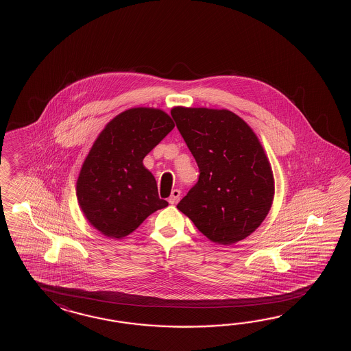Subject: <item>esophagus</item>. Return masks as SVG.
<instances>
[{
    "mask_svg": "<svg viewBox=\"0 0 351 351\" xmlns=\"http://www.w3.org/2000/svg\"><path fill=\"white\" fill-rule=\"evenodd\" d=\"M179 198H180V191L179 189H173L172 194L169 197V203L171 204H176L179 201Z\"/></svg>",
    "mask_w": 351,
    "mask_h": 351,
    "instance_id": "obj_1",
    "label": "esophagus"
}]
</instances>
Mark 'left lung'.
I'll list each match as a JSON object with an SVG mask.
<instances>
[{"instance_id":"obj_1","label":"left lung","mask_w":351,"mask_h":351,"mask_svg":"<svg viewBox=\"0 0 351 351\" xmlns=\"http://www.w3.org/2000/svg\"><path fill=\"white\" fill-rule=\"evenodd\" d=\"M171 114L199 168L177 208L217 245L246 239L274 199V174L257 136L230 110L174 108Z\"/></svg>"}]
</instances>
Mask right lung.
I'll list each match as a JSON object with an SVG mask.
<instances>
[{"instance_id":"add662e5","label":"right lung","mask_w":351,"mask_h":351,"mask_svg":"<svg viewBox=\"0 0 351 351\" xmlns=\"http://www.w3.org/2000/svg\"><path fill=\"white\" fill-rule=\"evenodd\" d=\"M173 128L165 112L134 108L114 118L97 136L76 186L82 212L97 231L123 239L168 206L143 159Z\"/></svg>"}]
</instances>
